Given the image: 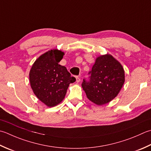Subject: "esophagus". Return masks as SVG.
<instances>
[{
  "instance_id": "obj_1",
  "label": "esophagus",
  "mask_w": 151,
  "mask_h": 151,
  "mask_svg": "<svg viewBox=\"0 0 151 151\" xmlns=\"http://www.w3.org/2000/svg\"><path fill=\"white\" fill-rule=\"evenodd\" d=\"M75 78H76V82H79L80 81H81V78H80L78 76H76Z\"/></svg>"
}]
</instances>
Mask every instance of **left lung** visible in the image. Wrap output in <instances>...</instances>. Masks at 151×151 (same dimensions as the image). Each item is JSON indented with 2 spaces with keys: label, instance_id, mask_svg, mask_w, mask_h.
Segmentation results:
<instances>
[{
  "label": "left lung",
  "instance_id": "left-lung-1",
  "mask_svg": "<svg viewBox=\"0 0 151 151\" xmlns=\"http://www.w3.org/2000/svg\"><path fill=\"white\" fill-rule=\"evenodd\" d=\"M90 73V82L84 80L82 87L88 99L97 105L107 104L114 99L125 82L122 65L109 54L98 56Z\"/></svg>",
  "mask_w": 151,
  "mask_h": 151
}]
</instances>
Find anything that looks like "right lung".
<instances>
[{
  "mask_svg": "<svg viewBox=\"0 0 151 151\" xmlns=\"http://www.w3.org/2000/svg\"><path fill=\"white\" fill-rule=\"evenodd\" d=\"M65 53L58 49L48 50L34 62L29 72V82L35 95L48 107L63 101L68 87L75 82L65 67L59 64Z\"/></svg>",
  "mask_w": 151,
  "mask_h": 151,
  "instance_id": "right-lung-1",
  "label": "right lung"
}]
</instances>
